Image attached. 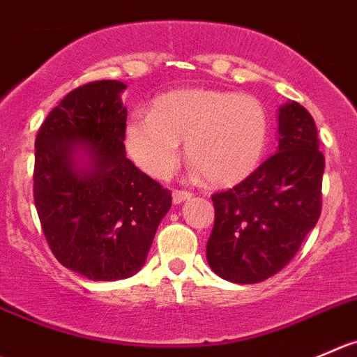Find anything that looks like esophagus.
I'll return each instance as SVG.
<instances>
[{
  "label": "esophagus",
  "instance_id": "obj_1",
  "mask_svg": "<svg viewBox=\"0 0 357 357\" xmlns=\"http://www.w3.org/2000/svg\"><path fill=\"white\" fill-rule=\"evenodd\" d=\"M190 197H192V193L190 192H185V190H174V192H172V202L181 204L185 202V200H188Z\"/></svg>",
  "mask_w": 357,
  "mask_h": 357
}]
</instances>
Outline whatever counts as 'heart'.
I'll return each instance as SVG.
<instances>
[{
  "label": "heart",
  "mask_w": 357,
  "mask_h": 357,
  "mask_svg": "<svg viewBox=\"0 0 357 357\" xmlns=\"http://www.w3.org/2000/svg\"><path fill=\"white\" fill-rule=\"evenodd\" d=\"M268 116L252 96L213 89L174 91L137 113L127 126V148L155 178H167L181 155L213 185H234L251 174L261 158Z\"/></svg>",
  "instance_id": "obj_1"
}]
</instances>
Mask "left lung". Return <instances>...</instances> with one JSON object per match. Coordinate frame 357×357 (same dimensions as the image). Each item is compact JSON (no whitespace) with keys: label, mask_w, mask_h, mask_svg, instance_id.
Masks as SVG:
<instances>
[{"label":"left lung","mask_w":357,"mask_h":357,"mask_svg":"<svg viewBox=\"0 0 357 357\" xmlns=\"http://www.w3.org/2000/svg\"><path fill=\"white\" fill-rule=\"evenodd\" d=\"M279 136L278 153L211 197L207 261L230 282L256 284L281 272L319 220L324 155L316 122L302 105L288 102L279 109Z\"/></svg>","instance_id":"left-lung-1"}]
</instances>
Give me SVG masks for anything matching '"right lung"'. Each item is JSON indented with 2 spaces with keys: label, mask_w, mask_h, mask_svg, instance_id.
<instances>
[{
  "label": "right lung",
  "mask_w": 357,
  "mask_h": 357,
  "mask_svg": "<svg viewBox=\"0 0 357 357\" xmlns=\"http://www.w3.org/2000/svg\"><path fill=\"white\" fill-rule=\"evenodd\" d=\"M123 89L116 79L78 86L48 113L34 141L33 197L48 248L91 281L136 274L172 204L171 192L126 157ZM76 149L89 153L86 169H75Z\"/></svg>",
  "instance_id": "obj_1"
}]
</instances>
